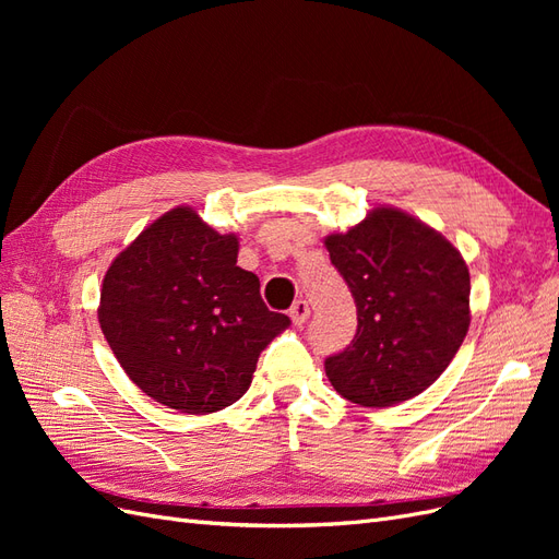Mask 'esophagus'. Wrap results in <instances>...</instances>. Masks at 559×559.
<instances>
[{"mask_svg": "<svg viewBox=\"0 0 559 559\" xmlns=\"http://www.w3.org/2000/svg\"><path fill=\"white\" fill-rule=\"evenodd\" d=\"M289 314H292V319H294V324H296V326H302V324H306L308 317H310V306H308V300L298 298V300L294 302V306H292Z\"/></svg>", "mask_w": 559, "mask_h": 559, "instance_id": "34e87169", "label": "esophagus"}]
</instances>
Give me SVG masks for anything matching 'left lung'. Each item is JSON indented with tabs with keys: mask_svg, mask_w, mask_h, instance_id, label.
<instances>
[{
	"mask_svg": "<svg viewBox=\"0 0 559 559\" xmlns=\"http://www.w3.org/2000/svg\"><path fill=\"white\" fill-rule=\"evenodd\" d=\"M357 302V335L324 361L343 399L386 408L425 392L454 359L468 324V267L441 233L376 207L324 240Z\"/></svg>",
	"mask_w": 559,
	"mask_h": 559,
	"instance_id": "8db88e82",
	"label": "left lung"
}]
</instances>
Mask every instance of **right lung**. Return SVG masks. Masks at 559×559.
Returning <instances> with one entry per match:
<instances>
[{"instance_id": "obj_1", "label": "right lung", "mask_w": 559, "mask_h": 559, "mask_svg": "<svg viewBox=\"0 0 559 559\" xmlns=\"http://www.w3.org/2000/svg\"><path fill=\"white\" fill-rule=\"evenodd\" d=\"M238 235L175 207L111 261L97 319L128 378L189 415L242 399L259 354L292 324L270 312L259 277L238 265Z\"/></svg>"}]
</instances>
